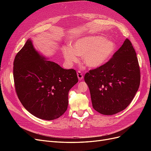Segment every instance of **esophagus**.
<instances>
[{
	"label": "esophagus",
	"mask_w": 151,
	"mask_h": 151,
	"mask_svg": "<svg viewBox=\"0 0 151 151\" xmlns=\"http://www.w3.org/2000/svg\"><path fill=\"white\" fill-rule=\"evenodd\" d=\"M77 77H78V79H79V81H81L84 77L83 73H82L81 71H78L77 72Z\"/></svg>",
	"instance_id": "1"
}]
</instances>
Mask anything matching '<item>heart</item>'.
Segmentation results:
<instances>
[{"label": "heart", "mask_w": 151, "mask_h": 151, "mask_svg": "<svg viewBox=\"0 0 151 151\" xmlns=\"http://www.w3.org/2000/svg\"><path fill=\"white\" fill-rule=\"evenodd\" d=\"M116 50V45L111 40L103 36H86L77 40L72 47L63 48V53L69 64L78 62L77 55L83 56V62L90 68H98L110 60Z\"/></svg>", "instance_id": "obj_1"}]
</instances>
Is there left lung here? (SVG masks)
Returning a JSON list of instances; mask_svg holds the SVG:
<instances>
[{
    "label": "left lung",
    "mask_w": 151,
    "mask_h": 151,
    "mask_svg": "<svg viewBox=\"0 0 151 151\" xmlns=\"http://www.w3.org/2000/svg\"><path fill=\"white\" fill-rule=\"evenodd\" d=\"M93 107L105 115L125 109L134 99L140 82L137 57L130 41L126 39L110 60L84 76Z\"/></svg>",
    "instance_id": "1"
}]
</instances>
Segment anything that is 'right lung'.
<instances>
[{
    "label": "right lung",
    "mask_w": 151,
    "mask_h": 151,
    "mask_svg": "<svg viewBox=\"0 0 151 151\" xmlns=\"http://www.w3.org/2000/svg\"><path fill=\"white\" fill-rule=\"evenodd\" d=\"M16 92L31 114L46 120L61 116L68 106V94L78 78L74 69H63L45 60L36 51L30 40L14 60Z\"/></svg>",
    "instance_id": "obj_1"
}]
</instances>
